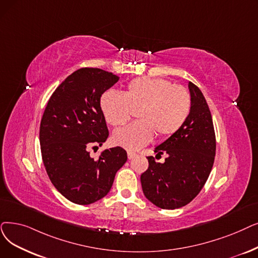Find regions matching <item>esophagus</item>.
Wrapping results in <instances>:
<instances>
[{
    "label": "esophagus",
    "mask_w": 258,
    "mask_h": 258,
    "mask_svg": "<svg viewBox=\"0 0 258 258\" xmlns=\"http://www.w3.org/2000/svg\"><path fill=\"white\" fill-rule=\"evenodd\" d=\"M136 156V154L135 153H133V152H127V157H128V159H133L134 157Z\"/></svg>",
    "instance_id": "1"
}]
</instances>
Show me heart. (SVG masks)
<instances>
[{"label":"heart","mask_w":258,"mask_h":258,"mask_svg":"<svg viewBox=\"0 0 258 258\" xmlns=\"http://www.w3.org/2000/svg\"><path fill=\"white\" fill-rule=\"evenodd\" d=\"M102 113L110 125L119 127L137 110L139 119L115 132L114 142L135 151L150 143L155 133L167 138L182 127L191 113L192 100L186 89L166 79L138 78L131 81L124 93L105 92L100 100Z\"/></svg>","instance_id":"1"}]
</instances>
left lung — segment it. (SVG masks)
I'll return each mask as SVG.
<instances>
[{
	"mask_svg": "<svg viewBox=\"0 0 258 258\" xmlns=\"http://www.w3.org/2000/svg\"><path fill=\"white\" fill-rule=\"evenodd\" d=\"M192 108L182 127L155 148L156 158L166 154L163 163L148 157L149 167L141 177L144 196L165 210L187 205L207 182L216 152L211 111L200 89L188 82Z\"/></svg>",
	"mask_w": 258,
	"mask_h": 258,
	"instance_id": "obj_1",
	"label": "left lung"
}]
</instances>
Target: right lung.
<instances>
[{
    "instance_id": "obj_1",
    "label": "right lung",
    "mask_w": 258,
    "mask_h": 258,
    "mask_svg": "<svg viewBox=\"0 0 258 258\" xmlns=\"http://www.w3.org/2000/svg\"><path fill=\"white\" fill-rule=\"evenodd\" d=\"M119 77L100 69L84 67L70 75L49 98L40 125L42 159L54 187L77 205H91L103 198L115 175L127 160L120 147L98 149L108 137L100 106L102 94Z\"/></svg>"
}]
</instances>
